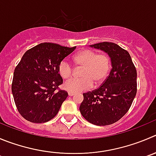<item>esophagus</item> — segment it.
I'll list each match as a JSON object with an SVG mask.
<instances>
[{
	"label": "esophagus",
	"mask_w": 156,
	"mask_h": 156,
	"mask_svg": "<svg viewBox=\"0 0 156 156\" xmlns=\"http://www.w3.org/2000/svg\"><path fill=\"white\" fill-rule=\"evenodd\" d=\"M74 94H75V93H73V92H68V95H69V96H73Z\"/></svg>",
	"instance_id": "esophagus-1"
}]
</instances>
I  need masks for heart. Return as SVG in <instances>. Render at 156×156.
<instances>
[{
  "instance_id": "b5f03b06",
  "label": "heart",
  "mask_w": 156,
  "mask_h": 156,
  "mask_svg": "<svg viewBox=\"0 0 156 156\" xmlns=\"http://www.w3.org/2000/svg\"><path fill=\"white\" fill-rule=\"evenodd\" d=\"M74 64L80 71L81 78H73L66 81L63 85L65 90L69 92L79 93L91 88L95 84L101 83L110 69V59L105 53H98L91 50H83L77 53L73 57ZM58 73L64 80L70 78L74 73L71 63L63 60L59 63Z\"/></svg>"
}]
</instances>
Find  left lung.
<instances>
[{"label":"left lung","instance_id":"1","mask_svg":"<svg viewBox=\"0 0 156 156\" xmlns=\"http://www.w3.org/2000/svg\"><path fill=\"white\" fill-rule=\"evenodd\" d=\"M90 47L108 53L112 69L99 88L83 93L80 111L90 123L108 126L129 109L137 92V73L129 52L116 44L102 42Z\"/></svg>","mask_w":156,"mask_h":156}]
</instances>
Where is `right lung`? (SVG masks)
<instances>
[{"instance_id": "add662e5", "label": "right lung", "mask_w": 156, "mask_h": 156, "mask_svg": "<svg viewBox=\"0 0 156 156\" xmlns=\"http://www.w3.org/2000/svg\"><path fill=\"white\" fill-rule=\"evenodd\" d=\"M75 49L42 43L25 52L14 69L11 86L17 110L25 119L43 123L58 113L68 96L59 89L63 79L58 65Z\"/></svg>"}]
</instances>
